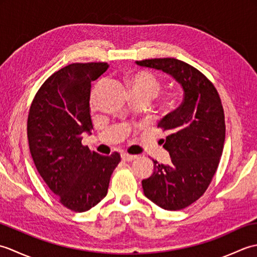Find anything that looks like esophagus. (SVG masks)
Returning a JSON list of instances; mask_svg holds the SVG:
<instances>
[{
	"instance_id": "esophagus-1",
	"label": "esophagus",
	"mask_w": 257,
	"mask_h": 257,
	"mask_svg": "<svg viewBox=\"0 0 257 257\" xmlns=\"http://www.w3.org/2000/svg\"><path fill=\"white\" fill-rule=\"evenodd\" d=\"M136 158H137V156H133V155H128L125 154V152H123V154H121V159L123 161H133L135 160Z\"/></svg>"
}]
</instances>
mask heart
<instances>
[{"label":"heart","instance_id":"heart-1","mask_svg":"<svg viewBox=\"0 0 257 257\" xmlns=\"http://www.w3.org/2000/svg\"><path fill=\"white\" fill-rule=\"evenodd\" d=\"M101 85L102 81H98L94 89L91 90V103L95 102V97L99 91ZM127 85L133 97H144L149 100L154 99L161 89V81L159 78L148 70H138V72L130 74L127 78Z\"/></svg>","mask_w":257,"mask_h":257}]
</instances>
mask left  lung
I'll return each instance as SVG.
<instances>
[{
	"label": "left lung",
	"instance_id": "left-lung-1",
	"mask_svg": "<svg viewBox=\"0 0 257 257\" xmlns=\"http://www.w3.org/2000/svg\"><path fill=\"white\" fill-rule=\"evenodd\" d=\"M143 67L162 70L183 89V100L166 114L158 128L171 158L170 165L154 161V173L143 180L145 195L169 211L182 210L201 198L219 167L225 140L224 110L217 90L205 76L176 58L137 61Z\"/></svg>",
	"mask_w": 257,
	"mask_h": 257
}]
</instances>
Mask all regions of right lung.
I'll use <instances>...</instances> for the list:
<instances>
[{"label": "right lung", "mask_w": 257, "mask_h": 257, "mask_svg": "<svg viewBox=\"0 0 257 257\" xmlns=\"http://www.w3.org/2000/svg\"><path fill=\"white\" fill-rule=\"evenodd\" d=\"M107 63H75L59 69L38 89L27 119L30 151L38 173L59 202L85 212L107 195L120 155L101 156L81 145L91 134V81Z\"/></svg>", "instance_id": "right-lung-1"}]
</instances>
